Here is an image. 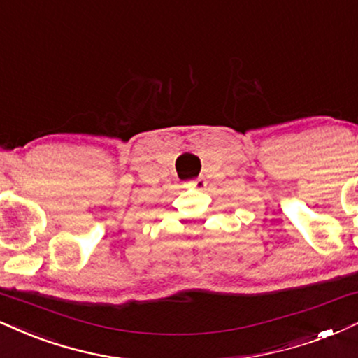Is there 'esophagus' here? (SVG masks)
Instances as JSON below:
<instances>
[{
  "label": "esophagus",
  "mask_w": 358,
  "mask_h": 358,
  "mask_svg": "<svg viewBox=\"0 0 358 358\" xmlns=\"http://www.w3.org/2000/svg\"><path fill=\"white\" fill-rule=\"evenodd\" d=\"M192 188H195V190H205V187H206V180L203 178V176H198V178H195V180H192L190 183Z\"/></svg>",
  "instance_id": "esophagus-1"
}]
</instances>
